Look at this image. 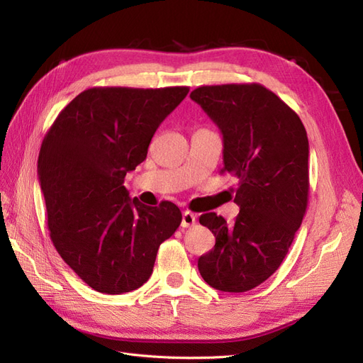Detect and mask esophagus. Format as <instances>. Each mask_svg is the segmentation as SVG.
<instances>
[{
	"mask_svg": "<svg viewBox=\"0 0 363 363\" xmlns=\"http://www.w3.org/2000/svg\"><path fill=\"white\" fill-rule=\"evenodd\" d=\"M195 221H196V218H195V215L192 212H189V211L183 212V215H182V227H192L195 224Z\"/></svg>",
	"mask_w": 363,
	"mask_h": 363,
	"instance_id": "1",
	"label": "esophagus"
}]
</instances>
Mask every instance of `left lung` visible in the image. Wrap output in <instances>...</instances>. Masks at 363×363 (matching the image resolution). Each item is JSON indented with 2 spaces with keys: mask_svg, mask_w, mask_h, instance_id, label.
Instances as JSON below:
<instances>
[{
  "mask_svg": "<svg viewBox=\"0 0 363 363\" xmlns=\"http://www.w3.org/2000/svg\"><path fill=\"white\" fill-rule=\"evenodd\" d=\"M191 98L224 139V168L239 179L233 224L204 213L215 235L199 259L201 277L224 292H245L277 271L309 200V140L300 116L259 83L200 86Z\"/></svg>",
  "mask_w": 363,
  "mask_h": 363,
  "instance_id": "1",
  "label": "left lung"
}]
</instances>
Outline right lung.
Segmentation results:
<instances>
[{
  "mask_svg": "<svg viewBox=\"0 0 363 363\" xmlns=\"http://www.w3.org/2000/svg\"><path fill=\"white\" fill-rule=\"evenodd\" d=\"M188 86L91 87L77 95L40 145L38 174L54 247L86 284L118 295L144 284L157 250L182 223L171 201L130 200L125 174L147 159L162 121Z\"/></svg>",
  "mask_w": 363,
  "mask_h": 363,
  "instance_id": "right-lung-1",
  "label": "right lung"
}]
</instances>
